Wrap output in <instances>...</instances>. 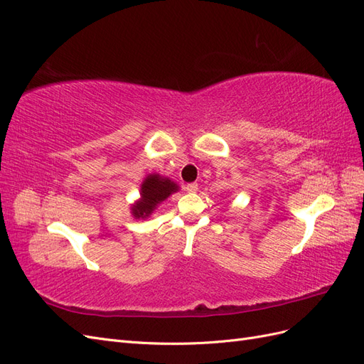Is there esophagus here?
Masks as SVG:
<instances>
[{"label":"esophagus","instance_id":"obj_1","mask_svg":"<svg viewBox=\"0 0 364 364\" xmlns=\"http://www.w3.org/2000/svg\"><path fill=\"white\" fill-rule=\"evenodd\" d=\"M185 191H186V193H196V191H197V183H188V185H185Z\"/></svg>","mask_w":364,"mask_h":364}]
</instances>
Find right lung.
<instances>
[{"label":"right lung","mask_w":364,"mask_h":364,"mask_svg":"<svg viewBox=\"0 0 364 364\" xmlns=\"http://www.w3.org/2000/svg\"><path fill=\"white\" fill-rule=\"evenodd\" d=\"M178 190L179 186L168 178L149 174L141 185V199L132 206V215L135 218H147L161 202Z\"/></svg>","instance_id":"add662e5"}]
</instances>
